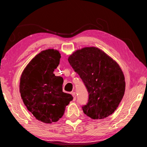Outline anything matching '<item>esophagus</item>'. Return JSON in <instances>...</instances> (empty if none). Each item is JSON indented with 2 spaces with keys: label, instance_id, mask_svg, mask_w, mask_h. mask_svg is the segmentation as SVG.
I'll return each mask as SVG.
<instances>
[{
  "label": "esophagus",
  "instance_id": "1",
  "mask_svg": "<svg viewBox=\"0 0 147 147\" xmlns=\"http://www.w3.org/2000/svg\"><path fill=\"white\" fill-rule=\"evenodd\" d=\"M72 95L74 97V100H76V93H75V92H72Z\"/></svg>",
  "mask_w": 147,
  "mask_h": 147
}]
</instances>
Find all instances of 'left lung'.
Listing matches in <instances>:
<instances>
[{"label":"left lung","instance_id":"left-lung-1","mask_svg":"<svg viewBox=\"0 0 147 147\" xmlns=\"http://www.w3.org/2000/svg\"><path fill=\"white\" fill-rule=\"evenodd\" d=\"M68 61L89 93L88 103L82 107L84 113L94 119L112 115L125 92V78L119 64L94 47L76 50L69 56Z\"/></svg>","mask_w":147,"mask_h":147}]
</instances>
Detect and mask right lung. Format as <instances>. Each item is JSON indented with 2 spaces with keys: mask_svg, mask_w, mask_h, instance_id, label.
I'll list each match as a JSON object with an SVG mask.
<instances>
[{
  "mask_svg": "<svg viewBox=\"0 0 147 147\" xmlns=\"http://www.w3.org/2000/svg\"><path fill=\"white\" fill-rule=\"evenodd\" d=\"M61 57L57 50L42 51L26 65L20 78V92L24 105L45 123L58 121L73 100L72 95L63 91V78L53 74Z\"/></svg>",
  "mask_w": 147,
  "mask_h": 147,
  "instance_id": "obj_1",
  "label": "right lung"
}]
</instances>
